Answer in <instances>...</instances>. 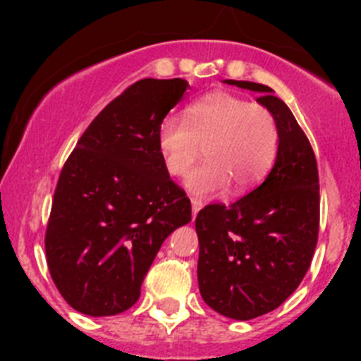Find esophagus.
<instances>
[{"instance_id":"1","label":"esophagus","mask_w":361,"mask_h":361,"mask_svg":"<svg viewBox=\"0 0 361 361\" xmlns=\"http://www.w3.org/2000/svg\"><path fill=\"white\" fill-rule=\"evenodd\" d=\"M200 208H202V202H200V200H197V199H191V215H193V219H195Z\"/></svg>"}]
</instances>
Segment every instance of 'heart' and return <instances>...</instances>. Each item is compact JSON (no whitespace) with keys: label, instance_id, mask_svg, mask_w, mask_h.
<instances>
[{"label":"heart","instance_id":"heart-1","mask_svg":"<svg viewBox=\"0 0 361 361\" xmlns=\"http://www.w3.org/2000/svg\"><path fill=\"white\" fill-rule=\"evenodd\" d=\"M166 170L183 177L202 157L208 161L188 177L186 188L199 197L257 186L276 157L279 126L266 106L228 92H215L186 108V121L168 116L157 130Z\"/></svg>","mask_w":361,"mask_h":361}]
</instances>
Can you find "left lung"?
Returning <instances> with one entry per match:
<instances>
[{
    "mask_svg": "<svg viewBox=\"0 0 361 361\" xmlns=\"http://www.w3.org/2000/svg\"><path fill=\"white\" fill-rule=\"evenodd\" d=\"M224 82L260 94L275 116L279 149L260 186L233 202L209 204L195 219L197 279L204 302L233 320H251L282 305L304 280L318 240L320 184L307 137L266 85Z\"/></svg>",
    "mask_w": 361,
    "mask_h": 361,
    "instance_id": "left-lung-1",
    "label": "left lung"
}]
</instances>
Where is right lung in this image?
I'll use <instances>...</instances> for the list:
<instances>
[{
  "instance_id": "obj_1",
  "label": "right lung",
  "mask_w": 361,
  "mask_h": 361,
  "mask_svg": "<svg viewBox=\"0 0 361 361\" xmlns=\"http://www.w3.org/2000/svg\"><path fill=\"white\" fill-rule=\"evenodd\" d=\"M184 79H141L82 133L57 180L44 251L63 298L88 317L126 311L191 202L170 178L157 130L183 99Z\"/></svg>"
}]
</instances>
